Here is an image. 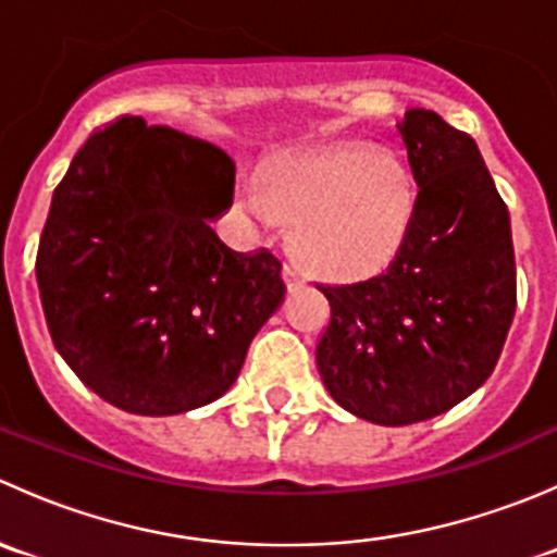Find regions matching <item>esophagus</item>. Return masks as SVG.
<instances>
[{"label": "esophagus", "mask_w": 557, "mask_h": 557, "mask_svg": "<svg viewBox=\"0 0 557 557\" xmlns=\"http://www.w3.org/2000/svg\"><path fill=\"white\" fill-rule=\"evenodd\" d=\"M285 288H288L290 294L299 288H305V277H301V272L294 267V263H288V267H285Z\"/></svg>", "instance_id": "esophagus-1"}]
</instances>
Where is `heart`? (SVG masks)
<instances>
[{
	"mask_svg": "<svg viewBox=\"0 0 557 557\" xmlns=\"http://www.w3.org/2000/svg\"><path fill=\"white\" fill-rule=\"evenodd\" d=\"M239 201L261 226L294 223L290 250L314 277L358 283L396 261L418 212V180L401 156L336 145L277 159Z\"/></svg>",
	"mask_w": 557,
	"mask_h": 557,
	"instance_id": "obj_1",
	"label": "heart"
}]
</instances>
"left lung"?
Here are the masks:
<instances>
[{
    "mask_svg": "<svg viewBox=\"0 0 557 557\" xmlns=\"http://www.w3.org/2000/svg\"><path fill=\"white\" fill-rule=\"evenodd\" d=\"M396 132L418 180L407 245L385 274L320 288L331 305L320 377L339 407L377 425L469 398L491 377L518 301L509 212L474 139L431 110H407Z\"/></svg>",
    "mask_w": 557,
    "mask_h": 557,
    "instance_id": "obj_1",
    "label": "left lung"
}]
</instances>
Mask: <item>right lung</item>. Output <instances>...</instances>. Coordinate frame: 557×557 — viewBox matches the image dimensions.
Segmentation results:
<instances>
[{"instance_id":"add662e5","label":"right lung","mask_w":557,"mask_h":557,"mask_svg":"<svg viewBox=\"0 0 557 557\" xmlns=\"http://www.w3.org/2000/svg\"><path fill=\"white\" fill-rule=\"evenodd\" d=\"M223 150L143 117L91 134L53 190L37 285L66 367L123 412L164 418L221 398L280 310L269 250L212 232L232 207Z\"/></svg>"}]
</instances>
